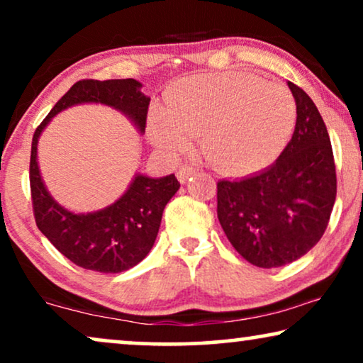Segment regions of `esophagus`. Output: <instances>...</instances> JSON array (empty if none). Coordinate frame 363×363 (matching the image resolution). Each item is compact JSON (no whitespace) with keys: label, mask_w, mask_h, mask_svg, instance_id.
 <instances>
[{"label":"esophagus","mask_w":363,"mask_h":363,"mask_svg":"<svg viewBox=\"0 0 363 363\" xmlns=\"http://www.w3.org/2000/svg\"><path fill=\"white\" fill-rule=\"evenodd\" d=\"M198 170L195 167H182L180 170L177 172V178H178V182L180 183H185L188 178H190L191 175H195Z\"/></svg>","instance_id":"obj_1"}]
</instances>
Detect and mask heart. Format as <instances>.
Here are the masks:
<instances>
[{
	"instance_id": "obj_1",
	"label": "heart",
	"mask_w": 363,
	"mask_h": 363,
	"mask_svg": "<svg viewBox=\"0 0 363 363\" xmlns=\"http://www.w3.org/2000/svg\"><path fill=\"white\" fill-rule=\"evenodd\" d=\"M297 108L289 89L250 72L188 76L148 116V135L162 152L180 153L200 137L203 157L228 175L269 167L289 143Z\"/></svg>"
}]
</instances>
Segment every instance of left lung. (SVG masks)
Segmentation results:
<instances>
[{
	"label": "left lung",
	"mask_w": 363,
	"mask_h": 363,
	"mask_svg": "<svg viewBox=\"0 0 363 363\" xmlns=\"http://www.w3.org/2000/svg\"><path fill=\"white\" fill-rule=\"evenodd\" d=\"M296 128L279 158L256 175L218 182V220L233 247L257 267L299 259L324 235L337 195L329 133L312 99L287 82Z\"/></svg>",
	"instance_id": "obj_1"
}]
</instances>
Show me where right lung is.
Instances as JSON below:
<instances>
[{"mask_svg":"<svg viewBox=\"0 0 363 363\" xmlns=\"http://www.w3.org/2000/svg\"><path fill=\"white\" fill-rule=\"evenodd\" d=\"M81 104H102L123 113L138 133L145 132L150 97L135 79L79 81L64 94L36 128L31 145L29 182L39 231L74 264L106 274L138 264L157 240L167 203L180 188L175 175L152 178L137 172L112 205L91 213L67 210L48 191L38 163L39 137L59 112Z\"/></svg>","mask_w":363,"mask_h":363,"instance_id":"add662e5","label":"right lung"}]
</instances>
